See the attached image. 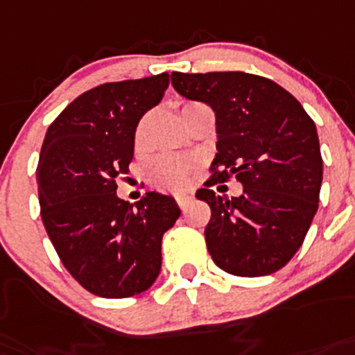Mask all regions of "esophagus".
Wrapping results in <instances>:
<instances>
[{
  "mask_svg": "<svg viewBox=\"0 0 355 355\" xmlns=\"http://www.w3.org/2000/svg\"><path fill=\"white\" fill-rule=\"evenodd\" d=\"M175 200H177L178 207H180L182 210H185V208H187L189 205L193 203L194 196L191 193H180V194H177V198H175Z\"/></svg>",
  "mask_w": 355,
  "mask_h": 355,
  "instance_id": "obj_1",
  "label": "esophagus"
}]
</instances>
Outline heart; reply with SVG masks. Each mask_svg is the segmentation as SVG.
<instances>
[{"label": "heart", "instance_id": "heart-1", "mask_svg": "<svg viewBox=\"0 0 355 355\" xmlns=\"http://www.w3.org/2000/svg\"><path fill=\"white\" fill-rule=\"evenodd\" d=\"M144 122L138 129V137H140ZM193 168V162L185 157H171V155H162L150 161L147 168L148 180L159 189H168V191H177L182 189L187 182L189 171Z\"/></svg>", "mask_w": 355, "mask_h": 355}]
</instances>
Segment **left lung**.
<instances>
[{"label":"left lung","instance_id":"obj_1","mask_svg":"<svg viewBox=\"0 0 355 355\" xmlns=\"http://www.w3.org/2000/svg\"><path fill=\"white\" fill-rule=\"evenodd\" d=\"M171 85L215 114L214 175L196 193L211 210L205 227L211 259L236 277L275 273L303 245L319 208L322 157L315 124L291 92L259 75L173 71ZM233 174L244 194L217 197L211 185Z\"/></svg>","mask_w":355,"mask_h":355}]
</instances>
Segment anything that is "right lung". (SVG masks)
Returning a JSON list of instances; mask_svg holds the SVG:
<instances>
[{
  "label": "right lung",
  "mask_w": 355,
  "mask_h": 355,
  "mask_svg": "<svg viewBox=\"0 0 355 355\" xmlns=\"http://www.w3.org/2000/svg\"><path fill=\"white\" fill-rule=\"evenodd\" d=\"M170 84L161 73L103 84L78 96L49 125L36 182L42 220L75 280L101 297L147 291L161 271V240L180 217L171 196L147 193L137 207L117 196L135 131Z\"/></svg>",
  "instance_id": "right-lung-1"
}]
</instances>
